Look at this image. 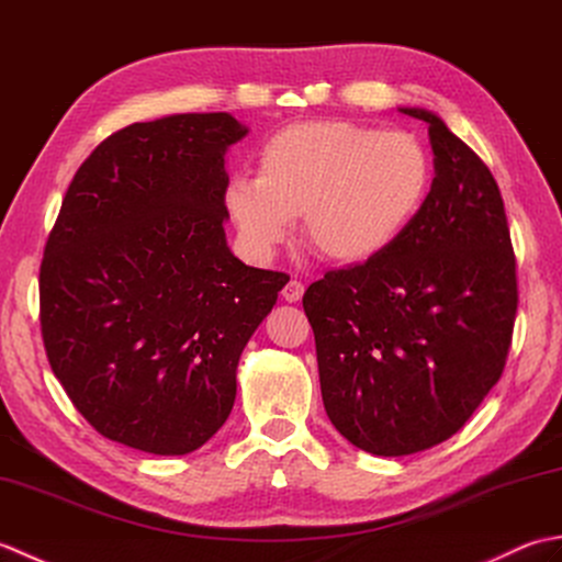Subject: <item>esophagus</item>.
<instances>
[{
	"mask_svg": "<svg viewBox=\"0 0 562 562\" xmlns=\"http://www.w3.org/2000/svg\"><path fill=\"white\" fill-rule=\"evenodd\" d=\"M302 296H304V284H302L300 280L292 278V280L282 288V300H284V302H300Z\"/></svg>",
	"mask_w": 562,
	"mask_h": 562,
	"instance_id": "obj_1",
	"label": "esophagus"
}]
</instances>
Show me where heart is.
<instances>
[{
    "label": "heart",
    "mask_w": 562,
    "mask_h": 562,
    "mask_svg": "<svg viewBox=\"0 0 562 562\" xmlns=\"http://www.w3.org/2000/svg\"><path fill=\"white\" fill-rule=\"evenodd\" d=\"M429 183L432 161L415 135L304 121L262 142L256 178H234L224 210L256 258H270L302 217L304 244L318 258L364 266L408 232Z\"/></svg>",
    "instance_id": "heart-1"
}]
</instances>
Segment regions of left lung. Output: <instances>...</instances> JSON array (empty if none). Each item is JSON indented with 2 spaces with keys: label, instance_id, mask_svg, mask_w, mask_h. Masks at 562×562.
Wrapping results in <instances>:
<instances>
[{
  "label": "left lung",
  "instance_id": "8db88e82",
  "mask_svg": "<svg viewBox=\"0 0 562 562\" xmlns=\"http://www.w3.org/2000/svg\"><path fill=\"white\" fill-rule=\"evenodd\" d=\"M435 178L384 256L308 284L321 396L338 432L376 457L457 435L507 362L517 262L491 169L427 109Z\"/></svg>",
  "mask_w": 562,
  "mask_h": 562
}]
</instances>
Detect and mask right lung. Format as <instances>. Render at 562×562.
Wrapping results in <instances>:
<instances>
[{
    "instance_id": "1",
    "label": "right lung",
    "mask_w": 562,
    "mask_h": 562,
    "mask_svg": "<svg viewBox=\"0 0 562 562\" xmlns=\"http://www.w3.org/2000/svg\"><path fill=\"white\" fill-rule=\"evenodd\" d=\"M229 113L117 130L71 178L41 266L47 360L75 408L159 457L226 423L246 342L288 284L226 246Z\"/></svg>"
}]
</instances>
